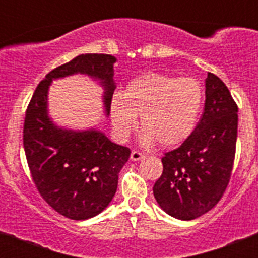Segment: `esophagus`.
Wrapping results in <instances>:
<instances>
[{
  "label": "esophagus",
  "instance_id": "1",
  "mask_svg": "<svg viewBox=\"0 0 258 258\" xmlns=\"http://www.w3.org/2000/svg\"><path fill=\"white\" fill-rule=\"evenodd\" d=\"M143 156H145V154H143V152H141V151H138V150H133V151H132V154H131V159L133 161L141 160Z\"/></svg>",
  "mask_w": 258,
  "mask_h": 258
}]
</instances>
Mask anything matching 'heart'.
Here are the masks:
<instances>
[{"instance_id":"heart-1","label":"heart","mask_w":258,"mask_h":258,"mask_svg":"<svg viewBox=\"0 0 258 258\" xmlns=\"http://www.w3.org/2000/svg\"><path fill=\"white\" fill-rule=\"evenodd\" d=\"M203 106V88L192 77L149 72L132 79L121 95L111 102V120L120 138L136 131L141 115L142 141L164 147L186 141L197 126Z\"/></svg>"}]
</instances>
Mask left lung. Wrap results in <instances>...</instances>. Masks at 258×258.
I'll list each match as a JSON object with an SVG mask.
<instances>
[{"mask_svg":"<svg viewBox=\"0 0 258 258\" xmlns=\"http://www.w3.org/2000/svg\"><path fill=\"white\" fill-rule=\"evenodd\" d=\"M238 134V106L222 80L209 72L204 112L191 136L161 159L154 197L163 211L190 221L221 200L231 177Z\"/></svg>","mask_w":258,"mask_h":258,"instance_id":"obj_1","label":"left lung"}]
</instances>
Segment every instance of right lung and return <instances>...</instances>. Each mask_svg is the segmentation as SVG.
Masks as SVG:
<instances>
[{
    "instance_id": "obj_1",
    "label": "right lung",
    "mask_w": 258,
    "mask_h": 258,
    "mask_svg": "<svg viewBox=\"0 0 258 258\" xmlns=\"http://www.w3.org/2000/svg\"><path fill=\"white\" fill-rule=\"evenodd\" d=\"M108 54H81L50 71L36 88L26 111L23 145L35 186L42 199L71 220H88L112 200L118 173L131 150L98 131H66L47 116V89L52 79L85 74L104 88L106 112L115 92L113 63Z\"/></svg>"
}]
</instances>
